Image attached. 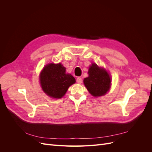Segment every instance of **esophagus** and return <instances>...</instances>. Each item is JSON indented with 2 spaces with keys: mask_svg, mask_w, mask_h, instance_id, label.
I'll return each mask as SVG.
<instances>
[{
  "mask_svg": "<svg viewBox=\"0 0 152 152\" xmlns=\"http://www.w3.org/2000/svg\"><path fill=\"white\" fill-rule=\"evenodd\" d=\"M77 83H79V84H81L82 82V78L80 77H77Z\"/></svg>",
  "mask_w": 152,
  "mask_h": 152,
  "instance_id": "1",
  "label": "esophagus"
}]
</instances>
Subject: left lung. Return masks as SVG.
Returning <instances> with one entry per match:
<instances>
[{"label":"left lung","instance_id":"8db88e82","mask_svg":"<svg viewBox=\"0 0 152 152\" xmlns=\"http://www.w3.org/2000/svg\"><path fill=\"white\" fill-rule=\"evenodd\" d=\"M88 73L89 76L84 79V83L89 93L95 97L107 93L111 84V79L107 71L93 63Z\"/></svg>","mask_w":152,"mask_h":152}]
</instances>
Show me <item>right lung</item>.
I'll return each instance as SVG.
<instances>
[{"instance_id": "obj_1", "label": "right lung", "mask_w": 152, "mask_h": 152, "mask_svg": "<svg viewBox=\"0 0 152 152\" xmlns=\"http://www.w3.org/2000/svg\"><path fill=\"white\" fill-rule=\"evenodd\" d=\"M40 81L43 91L50 97L61 98L75 79L71 74L66 73V68L61 63H50L41 72Z\"/></svg>"}]
</instances>
